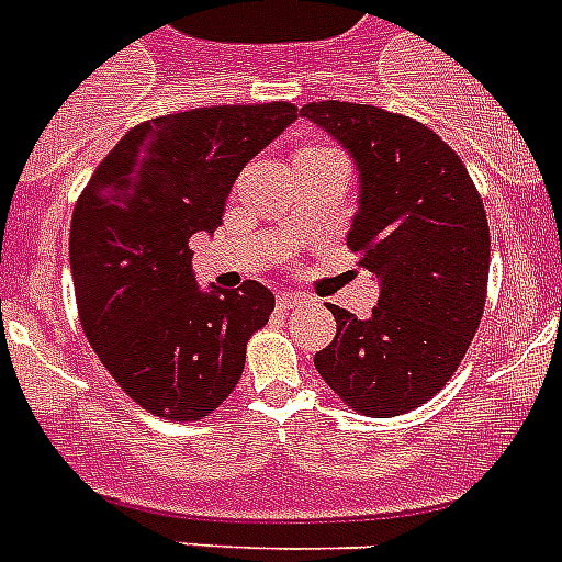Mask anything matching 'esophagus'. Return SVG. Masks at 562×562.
I'll return each mask as SVG.
<instances>
[{"mask_svg":"<svg viewBox=\"0 0 562 562\" xmlns=\"http://www.w3.org/2000/svg\"><path fill=\"white\" fill-rule=\"evenodd\" d=\"M301 301H304V297L295 295V292H278V295H276L278 310H295V306L301 304Z\"/></svg>","mask_w":562,"mask_h":562,"instance_id":"34e87169","label":"esophagus"}]
</instances>
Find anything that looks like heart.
I'll return each mask as SVG.
<instances>
[{
	"mask_svg": "<svg viewBox=\"0 0 562 562\" xmlns=\"http://www.w3.org/2000/svg\"><path fill=\"white\" fill-rule=\"evenodd\" d=\"M304 151H329V146H321V143H312V146H304L297 154H304Z\"/></svg>",
	"mask_w": 562,
	"mask_h": 562,
	"instance_id": "1",
	"label": "heart"
}]
</instances>
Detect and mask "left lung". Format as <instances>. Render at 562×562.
Returning a JSON list of instances; mask_svg holds the SVG:
<instances>
[{
    "instance_id": "1",
    "label": "left lung",
    "mask_w": 562,
    "mask_h": 562,
    "mask_svg": "<svg viewBox=\"0 0 562 562\" xmlns=\"http://www.w3.org/2000/svg\"><path fill=\"white\" fill-rule=\"evenodd\" d=\"M301 114L355 157L360 211L346 245L380 278L366 321L329 304L337 335L315 369L357 414H408L448 385L479 331L490 278L484 202L459 154L414 117L342 101L306 103Z\"/></svg>"
}]
</instances>
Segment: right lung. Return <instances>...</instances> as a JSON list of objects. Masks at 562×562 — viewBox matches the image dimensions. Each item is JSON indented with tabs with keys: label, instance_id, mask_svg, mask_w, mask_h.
<instances>
[{
	"label": "right lung",
	"instance_id": "right-lung-1",
	"mask_svg": "<svg viewBox=\"0 0 562 562\" xmlns=\"http://www.w3.org/2000/svg\"><path fill=\"white\" fill-rule=\"evenodd\" d=\"M297 117L286 101L143 121L103 157L69 227L78 317L114 382L148 414L196 422L241 380L276 297L258 281L202 292L191 236L213 233L241 168Z\"/></svg>",
	"mask_w": 562,
	"mask_h": 562
}]
</instances>
